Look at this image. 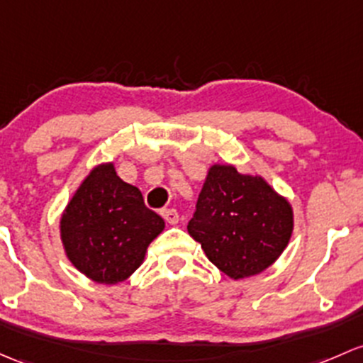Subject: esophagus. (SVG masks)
I'll return each mask as SVG.
<instances>
[{
	"mask_svg": "<svg viewBox=\"0 0 363 363\" xmlns=\"http://www.w3.org/2000/svg\"><path fill=\"white\" fill-rule=\"evenodd\" d=\"M162 216L169 224L179 223V213H177V211H174V208H165V211H162Z\"/></svg>",
	"mask_w": 363,
	"mask_h": 363,
	"instance_id": "esophagus-1",
	"label": "esophagus"
}]
</instances>
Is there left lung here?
<instances>
[{"label":"left lung","mask_w":363,"mask_h":363,"mask_svg":"<svg viewBox=\"0 0 363 363\" xmlns=\"http://www.w3.org/2000/svg\"><path fill=\"white\" fill-rule=\"evenodd\" d=\"M294 230V212L259 175L233 165H212L196 201L188 231L212 264L240 280L273 264Z\"/></svg>","instance_id":"8db88e82"}]
</instances>
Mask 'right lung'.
<instances>
[{
  "label": "right lung",
  "instance_id": "obj_1",
  "mask_svg": "<svg viewBox=\"0 0 363 363\" xmlns=\"http://www.w3.org/2000/svg\"><path fill=\"white\" fill-rule=\"evenodd\" d=\"M165 220L143 193L116 175L113 163L94 167L60 217V240L71 264L91 281L120 284L143 264Z\"/></svg>",
  "mask_w": 363,
  "mask_h": 363
}]
</instances>
